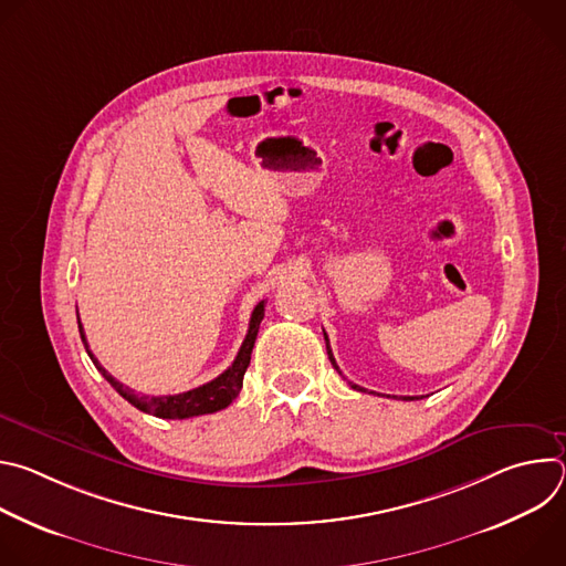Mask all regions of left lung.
Instances as JSON below:
<instances>
[{
	"mask_svg": "<svg viewBox=\"0 0 566 566\" xmlns=\"http://www.w3.org/2000/svg\"><path fill=\"white\" fill-rule=\"evenodd\" d=\"M325 343H327V354H329V360H332V365L338 369V365H336V358H334V354H332V347H329V336L325 334ZM338 374H343L340 369H338ZM354 389H358V391H365L360 385H354V382H349ZM402 398H417V396H402Z\"/></svg>",
	"mask_w": 566,
	"mask_h": 566,
	"instance_id": "obj_1",
	"label": "left lung"
}]
</instances>
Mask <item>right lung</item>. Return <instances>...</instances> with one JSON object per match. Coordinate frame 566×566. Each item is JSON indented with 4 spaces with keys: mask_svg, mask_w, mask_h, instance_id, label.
<instances>
[{
    "mask_svg": "<svg viewBox=\"0 0 566 566\" xmlns=\"http://www.w3.org/2000/svg\"><path fill=\"white\" fill-rule=\"evenodd\" d=\"M264 319V302H260L253 308L251 322H249V334L239 347L237 358L232 360V365L219 374L217 378H212L210 382H203L190 391L184 394H170V396H138L134 394V389L125 387L123 382H118L101 363L98 358H94L87 338H85V329L80 325V317H77V329H80V338L85 343V349L90 354V358L94 360L96 369L105 376V380L125 398L129 400L132 406L145 415L158 417V419H192V417H201V415H212L219 412L223 408H228L230 402L239 396L241 385H244V374L251 365V354L255 347V338L260 332V322Z\"/></svg>",
    "mask_w": 566,
    "mask_h": 566,
    "instance_id": "1",
    "label": "right lung"
}]
</instances>
